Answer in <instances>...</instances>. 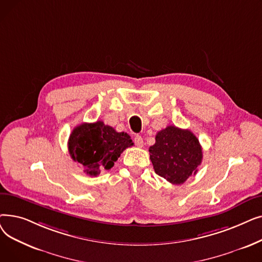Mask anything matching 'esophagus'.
<instances>
[{"label": "esophagus", "instance_id": "1", "mask_svg": "<svg viewBox=\"0 0 262 262\" xmlns=\"http://www.w3.org/2000/svg\"><path fill=\"white\" fill-rule=\"evenodd\" d=\"M134 142H135V144H136L137 146H139V147H142V146H143V139H142V137L139 136V135L135 136Z\"/></svg>", "mask_w": 262, "mask_h": 262}]
</instances>
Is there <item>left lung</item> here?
Listing matches in <instances>:
<instances>
[{
    "mask_svg": "<svg viewBox=\"0 0 262 262\" xmlns=\"http://www.w3.org/2000/svg\"><path fill=\"white\" fill-rule=\"evenodd\" d=\"M155 140L148 152L156 174L171 184L182 185L198 172L203 152L193 133L170 125L158 132Z\"/></svg>",
    "mask_w": 262,
    "mask_h": 262,
    "instance_id": "8db88e82",
    "label": "left lung"
}]
</instances>
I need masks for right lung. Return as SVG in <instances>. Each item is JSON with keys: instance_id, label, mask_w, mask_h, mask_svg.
<instances>
[{"instance_id": "right-lung-1", "label": "right lung", "mask_w": 262, "mask_h": 262, "mask_svg": "<svg viewBox=\"0 0 262 262\" xmlns=\"http://www.w3.org/2000/svg\"><path fill=\"white\" fill-rule=\"evenodd\" d=\"M133 145L128 134L118 133L102 121L81 123L73 129L68 142L71 158L90 176H96L103 169H112L123 150Z\"/></svg>"}]
</instances>
